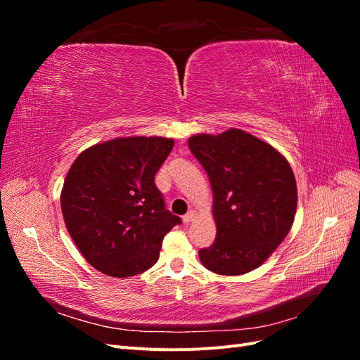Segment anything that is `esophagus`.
<instances>
[{
    "mask_svg": "<svg viewBox=\"0 0 360 360\" xmlns=\"http://www.w3.org/2000/svg\"><path fill=\"white\" fill-rule=\"evenodd\" d=\"M193 217H195V213H193V212H189V213H186V214H184V216H183V222L188 225L189 222H192V219H193Z\"/></svg>",
    "mask_w": 360,
    "mask_h": 360,
    "instance_id": "obj_1",
    "label": "esophagus"
}]
</instances>
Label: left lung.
<instances>
[{
  "label": "left lung",
  "mask_w": 360,
  "mask_h": 360,
  "mask_svg": "<svg viewBox=\"0 0 360 360\" xmlns=\"http://www.w3.org/2000/svg\"><path fill=\"white\" fill-rule=\"evenodd\" d=\"M213 189L216 238L200 249L205 269L236 276L259 267L291 230L297 186L288 160L240 129L189 138Z\"/></svg>",
  "instance_id": "left-lung-1"
}]
</instances>
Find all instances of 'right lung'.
<instances>
[{"mask_svg": "<svg viewBox=\"0 0 360 360\" xmlns=\"http://www.w3.org/2000/svg\"><path fill=\"white\" fill-rule=\"evenodd\" d=\"M172 147L171 138H115L84 150L72 163L61 191L64 224L102 274H143L156 264L165 234L181 224L155 184Z\"/></svg>", "mask_w": 360, "mask_h": 360, "instance_id": "right-lung-1", "label": "right lung"}]
</instances>
